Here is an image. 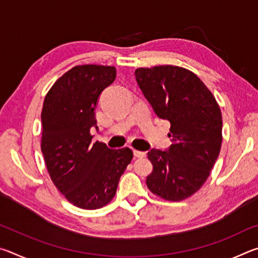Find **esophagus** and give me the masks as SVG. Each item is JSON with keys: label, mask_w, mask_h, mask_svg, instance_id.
Wrapping results in <instances>:
<instances>
[{"label": "esophagus", "mask_w": 258, "mask_h": 258, "mask_svg": "<svg viewBox=\"0 0 258 258\" xmlns=\"http://www.w3.org/2000/svg\"><path fill=\"white\" fill-rule=\"evenodd\" d=\"M134 156L137 158H143V157L147 156V152L145 151H139V150H134Z\"/></svg>", "instance_id": "obj_1"}]
</instances>
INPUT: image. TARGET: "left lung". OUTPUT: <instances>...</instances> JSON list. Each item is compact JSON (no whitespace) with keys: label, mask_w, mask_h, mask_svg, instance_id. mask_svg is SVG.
Instances as JSON below:
<instances>
[{"label":"left lung","mask_w":258,"mask_h":258,"mask_svg":"<svg viewBox=\"0 0 258 258\" xmlns=\"http://www.w3.org/2000/svg\"><path fill=\"white\" fill-rule=\"evenodd\" d=\"M135 78L157 116L171 123L168 150L148 152L154 169L147 186L165 200L181 202L204 185L220 155V106L189 69L172 64L138 68Z\"/></svg>","instance_id":"8db88e82"}]
</instances>
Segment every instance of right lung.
Instances as JSON below:
<instances>
[{
	"instance_id": "right-lung-1",
	"label": "right lung",
	"mask_w": 258,
	"mask_h": 258,
	"mask_svg": "<svg viewBox=\"0 0 258 258\" xmlns=\"http://www.w3.org/2000/svg\"><path fill=\"white\" fill-rule=\"evenodd\" d=\"M116 78V68L75 66L56 80L41 113V149L53 184L69 203L98 209L115 197L119 178L133 158L130 148L109 149L92 142L99 95Z\"/></svg>"
}]
</instances>
